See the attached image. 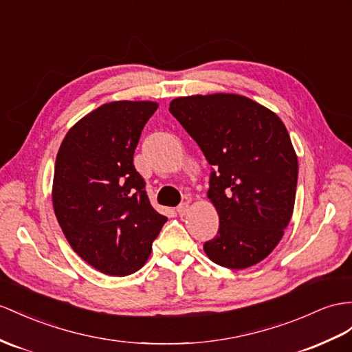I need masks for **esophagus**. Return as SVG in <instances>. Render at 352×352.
Instances as JSON below:
<instances>
[{
	"label": "esophagus",
	"instance_id": "esophagus-1",
	"mask_svg": "<svg viewBox=\"0 0 352 352\" xmlns=\"http://www.w3.org/2000/svg\"><path fill=\"white\" fill-rule=\"evenodd\" d=\"M177 212H178V215H186L187 212H188V202H183V204H179L178 206H177Z\"/></svg>",
	"mask_w": 352,
	"mask_h": 352
}]
</instances>
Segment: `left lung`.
Instances as JSON below:
<instances>
[{
    "label": "left lung",
    "instance_id": "1",
    "mask_svg": "<svg viewBox=\"0 0 352 352\" xmlns=\"http://www.w3.org/2000/svg\"><path fill=\"white\" fill-rule=\"evenodd\" d=\"M169 111L211 165L208 197L220 226L204 250L214 263L245 269L262 262L290 223L297 157L284 123L233 94L177 98Z\"/></svg>",
    "mask_w": 352,
    "mask_h": 352
}]
</instances>
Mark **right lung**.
I'll return each instance as SVG.
<instances>
[{
	"instance_id": "1",
	"label": "right lung",
	"mask_w": 352,
	"mask_h": 352,
	"mask_svg": "<svg viewBox=\"0 0 352 352\" xmlns=\"http://www.w3.org/2000/svg\"><path fill=\"white\" fill-rule=\"evenodd\" d=\"M150 101L104 104L68 131L53 177V210L69 245L96 270L126 276L144 266L166 223L133 166Z\"/></svg>"
}]
</instances>
